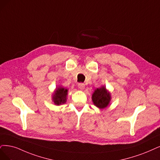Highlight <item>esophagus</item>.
<instances>
[{
  "mask_svg": "<svg viewBox=\"0 0 160 160\" xmlns=\"http://www.w3.org/2000/svg\"><path fill=\"white\" fill-rule=\"evenodd\" d=\"M78 86L80 90H84L85 88V84L84 83H79L78 84Z\"/></svg>",
  "mask_w": 160,
  "mask_h": 160,
  "instance_id": "obj_1",
  "label": "esophagus"
}]
</instances>
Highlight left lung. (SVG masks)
Here are the masks:
<instances>
[{"instance_id":"1","label":"left lung","mask_w":160,"mask_h":160,"mask_svg":"<svg viewBox=\"0 0 160 160\" xmlns=\"http://www.w3.org/2000/svg\"><path fill=\"white\" fill-rule=\"evenodd\" d=\"M111 99L110 93L105 87L97 88L92 95V101L96 107L103 109L108 105Z\"/></svg>"}]
</instances>
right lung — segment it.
<instances>
[{"label":"right lung","mask_w":160,"mask_h":160,"mask_svg":"<svg viewBox=\"0 0 160 160\" xmlns=\"http://www.w3.org/2000/svg\"><path fill=\"white\" fill-rule=\"evenodd\" d=\"M67 89H64L63 88H58L55 91V93L53 96V102L55 105H61L67 101Z\"/></svg>","instance_id":"obj_1"}]
</instances>
